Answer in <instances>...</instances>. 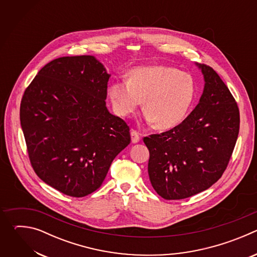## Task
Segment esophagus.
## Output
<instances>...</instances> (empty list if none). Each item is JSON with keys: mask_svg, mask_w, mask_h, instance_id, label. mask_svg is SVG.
Listing matches in <instances>:
<instances>
[{"mask_svg": "<svg viewBox=\"0 0 257 257\" xmlns=\"http://www.w3.org/2000/svg\"><path fill=\"white\" fill-rule=\"evenodd\" d=\"M131 141L133 143H137L140 140V134L136 130H131Z\"/></svg>", "mask_w": 257, "mask_h": 257, "instance_id": "obj_1", "label": "esophagus"}]
</instances>
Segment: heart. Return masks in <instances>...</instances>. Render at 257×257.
I'll return each instance as SVG.
<instances>
[{
	"mask_svg": "<svg viewBox=\"0 0 257 257\" xmlns=\"http://www.w3.org/2000/svg\"><path fill=\"white\" fill-rule=\"evenodd\" d=\"M107 93L118 116H131L142 100L145 120L166 130L185 119L194 99L195 83L191 75L172 67H137L128 74L127 82H113Z\"/></svg>",
	"mask_w": 257,
	"mask_h": 257,
	"instance_id": "heart-1",
	"label": "heart"
}]
</instances>
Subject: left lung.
I'll return each instance as SVG.
<instances>
[{
    "label": "left lung",
    "instance_id": "obj_1",
    "mask_svg": "<svg viewBox=\"0 0 257 257\" xmlns=\"http://www.w3.org/2000/svg\"><path fill=\"white\" fill-rule=\"evenodd\" d=\"M196 66L204 79L198 104L178 126L143 138L150 151L151 183L168 200L190 197L214 184L239 134V108L229 88L211 67Z\"/></svg>",
    "mask_w": 257,
    "mask_h": 257
}]
</instances>
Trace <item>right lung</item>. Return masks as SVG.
<instances>
[{"label":"right lung","mask_w":257,"mask_h":257,"mask_svg":"<svg viewBox=\"0 0 257 257\" xmlns=\"http://www.w3.org/2000/svg\"><path fill=\"white\" fill-rule=\"evenodd\" d=\"M107 74L93 56L55 59L25 89L20 123L31 166L58 191L83 197L100 187L130 143L129 127L105 105Z\"/></svg>","instance_id":"right-lung-1"}]
</instances>
